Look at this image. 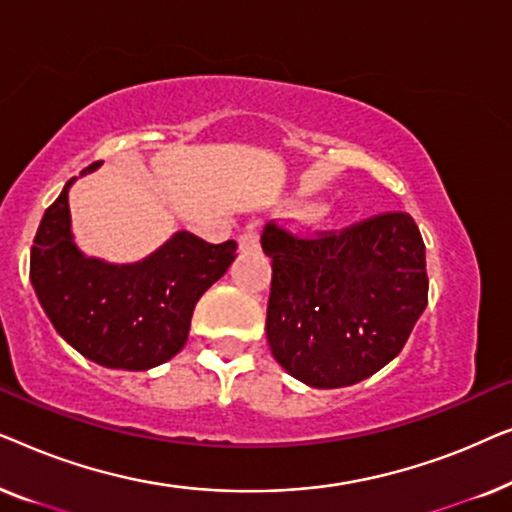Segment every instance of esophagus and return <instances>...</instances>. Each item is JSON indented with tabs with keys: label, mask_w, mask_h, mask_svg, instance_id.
Here are the masks:
<instances>
[{
	"label": "esophagus",
	"mask_w": 512,
	"mask_h": 512,
	"mask_svg": "<svg viewBox=\"0 0 512 512\" xmlns=\"http://www.w3.org/2000/svg\"><path fill=\"white\" fill-rule=\"evenodd\" d=\"M237 244H240V251H258L261 249V235H258V230L249 228L237 237Z\"/></svg>",
	"instance_id": "34e87169"
}]
</instances>
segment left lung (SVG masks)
Wrapping results in <instances>:
<instances>
[{"label":"left lung","instance_id":"1","mask_svg":"<svg viewBox=\"0 0 512 512\" xmlns=\"http://www.w3.org/2000/svg\"><path fill=\"white\" fill-rule=\"evenodd\" d=\"M270 352L296 380L349 387L398 356L429 303L424 240L408 212L300 233L268 221Z\"/></svg>","mask_w":512,"mask_h":512}]
</instances>
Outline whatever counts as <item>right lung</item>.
I'll return each mask as SVG.
<instances>
[{
	"label": "right lung",
	"mask_w": 512,
	"mask_h": 512,
	"mask_svg": "<svg viewBox=\"0 0 512 512\" xmlns=\"http://www.w3.org/2000/svg\"><path fill=\"white\" fill-rule=\"evenodd\" d=\"M72 181L44 212L32 242L30 279L41 307L55 331L100 366L149 370L170 361L186 345L195 303L235 261L237 242L209 244L181 230L142 263L86 258L69 230Z\"/></svg>",
	"instance_id": "add662e5"
}]
</instances>
